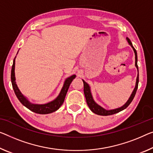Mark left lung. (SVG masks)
Returning a JSON list of instances; mask_svg holds the SVG:
<instances>
[{"instance_id":"obj_1","label":"left lung","mask_w":153,"mask_h":153,"mask_svg":"<svg viewBox=\"0 0 153 153\" xmlns=\"http://www.w3.org/2000/svg\"><path fill=\"white\" fill-rule=\"evenodd\" d=\"M126 39L128 42L129 45H130L131 47H132L133 49L134 53H135V66L137 69V79H136V83H135V87L134 88V90L133 91L132 94L130 96V98H128V100H127L125 104H124L123 106H122L121 107L117 108V109H110V110H107L104 109V108L100 106L99 105H98L94 100V98L92 97V95H91V90H90V87L89 85L86 83L85 81L83 80V91H84V94L86 98V102L87 104H88V107H90V109L91 111L94 114H97V115H100V116H110V115H113L115 114H117L120 111H123L124 109H126L129 105L131 104V102H132V100H133L134 97H135V95L136 94V91H137V88H138V83H139V70H138V65H137V51L135 49V48L133 46V44L131 43V42L130 39H129L128 37H126Z\"/></svg>"}]
</instances>
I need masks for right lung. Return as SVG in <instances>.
<instances>
[{
  "label": "right lung",
  "instance_id": "right-lung-1",
  "mask_svg": "<svg viewBox=\"0 0 153 153\" xmlns=\"http://www.w3.org/2000/svg\"><path fill=\"white\" fill-rule=\"evenodd\" d=\"M15 59L16 57L14 58L12 68H11V83H12V87L15 92L18 99L20 100V102L26 107L27 109H29L30 111H33L36 114H48L53 113L54 111H57V109H59V107L62 106V104L64 102L65 97L66 96L67 91L68 90L70 83L73 81V79L76 77V75L73 74L70 76L68 78L65 79L63 84V86L59 94L51 102L43 105H38V104H33L29 102V100L27 99L25 96L21 93L19 89H18L17 85L16 83V77H15Z\"/></svg>",
  "mask_w": 153,
  "mask_h": 153
}]
</instances>
